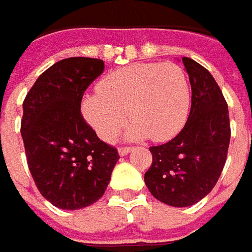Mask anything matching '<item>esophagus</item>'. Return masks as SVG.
<instances>
[{"label": "esophagus", "mask_w": 252, "mask_h": 252, "mask_svg": "<svg viewBox=\"0 0 252 252\" xmlns=\"http://www.w3.org/2000/svg\"><path fill=\"white\" fill-rule=\"evenodd\" d=\"M132 151V148L131 146H121V148H118V153L121 155V156H124L126 153H129Z\"/></svg>", "instance_id": "34e87169"}]
</instances>
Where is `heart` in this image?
<instances>
[{
  "instance_id": "1",
  "label": "heart",
  "mask_w": 252,
  "mask_h": 252,
  "mask_svg": "<svg viewBox=\"0 0 252 252\" xmlns=\"http://www.w3.org/2000/svg\"><path fill=\"white\" fill-rule=\"evenodd\" d=\"M83 117L111 142L126 124L131 138L161 142L183 129L191 109V89L184 69L174 63H136L118 68L97 83V93L85 94Z\"/></svg>"
}]
</instances>
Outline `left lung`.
I'll use <instances>...</instances> for the list:
<instances>
[{
  "label": "left lung",
  "instance_id": "obj_1",
  "mask_svg": "<svg viewBox=\"0 0 252 252\" xmlns=\"http://www.w3.org/2000/svg\"><path fill=\"white\" fill-rule=\"evenodd\" d=\"M191 83V111L171 141L151 146L152 164L145 184L156 199L170 206L196 204L216 186L227 159L230 120L227 103L211 72L183 57Z\"/></svg>",
  "mask_w": 252,
  "mask_h": 252
}]
</instances>
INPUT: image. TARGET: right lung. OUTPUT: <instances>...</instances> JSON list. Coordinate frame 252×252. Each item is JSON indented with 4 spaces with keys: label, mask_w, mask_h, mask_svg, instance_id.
Listing matches in <instances>:
<instances>
[{
    "label": "right lung",
    "mask_w": 252,
    "mask_h": 252,
    "mask_svg": "<svg viewBox=\"0 0 252 252\" xmlns=\"http://www.w3.org/2000/svg\"><path fill=\"white\" fill-rule=\"evenodd\" d=\"M103 69L97 58L61 60L40 75L23 100L28 166L40 194L60 209H81L100 199L120 159L81 113L83 93Z\"/></svg>",
    "instance_id": "right-lung-1"
}]
</instances>
